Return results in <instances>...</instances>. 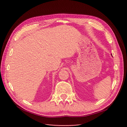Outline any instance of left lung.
<instances>
[{
    "label": "left lung",
    "mask_w": 127,
    "mask_h": 127,
    "mask_svg": "<svg viewBox=\"0 0 127 127\" xmlns=\"http://www.w3.org/2000/svg\"><path fill=\"white\" fill-rule=\"evenodd\" d=\"M111 55H112V54H111Z\"/></svg>",
    "instance_id": "8db88e82"
}]
</instances>
